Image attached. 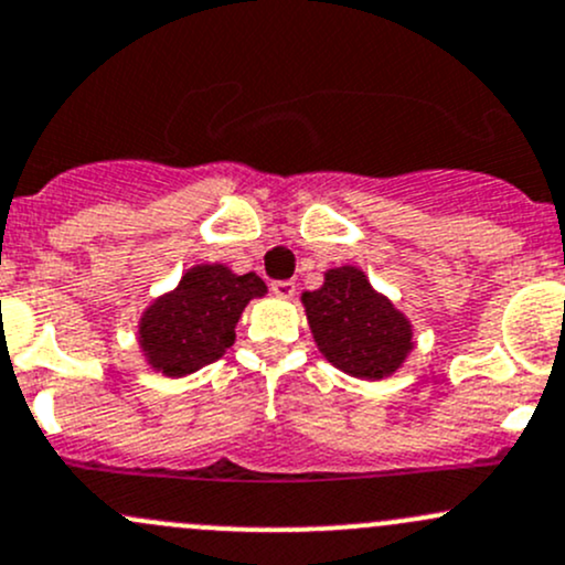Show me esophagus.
<instances>
[{
  "label": "esophagus",
  "mask_w": 565,
  "mask_h": 565,
  "mask_svg": "<svg viewBox=\"0 0 565 565\" xmlns=\"http://www.w3.org/2000/svg\"><path fill=\"white\" fill-rule=\"evenodd\" d=\"M270 289H273V295H278V298H284V300H289V298H295V281H273L270 284Z\"/></svg>",
  "instance_id": "34e87169"
}]
</instances>
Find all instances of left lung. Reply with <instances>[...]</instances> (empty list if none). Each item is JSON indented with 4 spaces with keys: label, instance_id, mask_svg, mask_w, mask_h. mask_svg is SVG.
Returning <instances> with one entry per match:
<instances>
[{
    "label": "left lung",
    "instance_id": "1",
    "mask_svg": "<svg viewBox=\"0 0 565 565\" xmlns=\"http://www.w3.org/2000/svg\"><path fill=\"white\" fill-rule=\"evenodd\" d=\"M300 300L319 352L349 376L371 382L390 376L414 349L406 313L376 292L360 267H332L322 287L302 292Z\"/></svg>",
    "mask_w": 565,
    "mask_h": 565
}]
</instances>
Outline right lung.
Wrapping results in <instances>:
<instances>
[{
  "label": "right lung",
  "instance_id": "right-lung-1",
  "mask_svg": "<svg viewBox=\"0 0 565 565\" xmlns=\"http://www.w3.org/2000/svg\"><path fill=\"white\" fill-rule=\"evenodd\" d=\"M265 292L257 273L237 276L218 263L189 267L173 292L142 311L138 338L146 362L170 379L211 365L235 343V324L248 300Z\"/></svg>",
  "mask_w": 565,
  "mask_h": 565
}]
</instances>
